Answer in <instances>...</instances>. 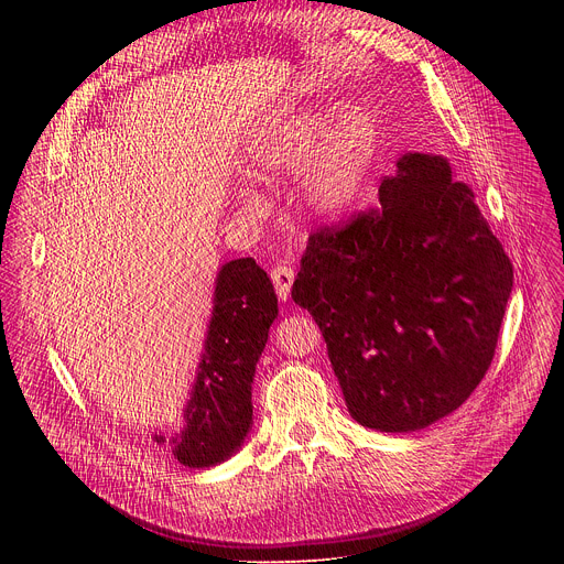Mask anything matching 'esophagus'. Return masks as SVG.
I'll use <instances>...</instances> for the list:
<instances>
[{"instance_id":"34e87169","label":"esophagus","mask_w":564,"mask_h":564,"mask_svg":"<svg viewBox=\"0 0 564 564\" xmlns=\"http://www.w3.org/2000/svg\"><path fill=\"white\" fill-rule=\"evenodd\" d=\"M272 281L276 288L279 300H288L290 297V288L294 283V270L290 264H276L272 270Z\"/></svg>"}]
</instances>
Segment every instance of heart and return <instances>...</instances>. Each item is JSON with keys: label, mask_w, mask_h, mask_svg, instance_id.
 I'll return each mask as SVG.
<instances>
[{"label": "heart", "mask_w": 564, "mask_h": 564, "mask_svg": "<svg viewBox=\"0 0 564 564\" xmlns=\"http://www.w3.org/2000/svg\"><path fill=\"white\" fill-rule=\"evenodd\" d=\"M375 126L357 107L322 123L313 113L290 116L253 145L258 175L300 173L302 196L319 215H340L359 198L375 160Z\"/></svg>", "instance_id": "obj_1"}]
</instances>
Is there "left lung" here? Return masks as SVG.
<instances>
[{
	"mask_svg": "<svg viewBox=\"0 0 564 564\" xmlns=\"http://www.w3.org/2000/svg\"><path fill=\"white\" fill-rule=\"evenodd\" d=\"M512 276L448 162L406 153L381 181L379 205L308 235L292 300L327 340L351 416L413 432L482 381Z\"/></svg>",
	"mask_w": 564,
	"mask_h": 564,
	"instance_id": "left-lung-1",
	"label": "left lung"
}]
</instances>
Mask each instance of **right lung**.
<instances>
[{
	"mask_svg": "<svg viewBox=\"0 0 564 564\" xmlns=\"http://www.w3.org/2000/svg\"><path fill=\"white\" fill-rule=\"evenodd\" d=\"M279 315L274 285L253 258L221 267L210 332L183 434L155 436L189 468L213 466L230 457L251 427V381L267 332Z\"/></svg>",
	"mask_w": 564,
	"mask_h": 564,
	"instance_id": "obj_1",
	"label": "right lung"
}]
</instances>
